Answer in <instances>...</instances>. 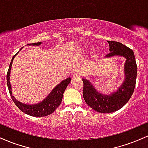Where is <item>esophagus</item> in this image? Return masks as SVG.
Here are the masks:
<instances>
[{"mask_svg":"<svg viewBox=\"0 0 148 148\" xmlns=\"http://www.w3.org/2000/svg\"><path fill=\"white\" fill-rule=\"evenodd\" d=\"M81 76V75L79 72H75V73H74V74H73V78H74V79H79Z\"/></svg>","mask_w":148,"mask_h":148,"instance_id":"obj_1","label":"esophagus"}]
</instances>
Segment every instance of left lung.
Masks as SVG:
<instances>
[{
    "instance_id": "1",
    "label": "left lung",
    "mask_w": 148,
    "mask_h": 148,
    "mask_svg": "<svg viewBox=\"0 0 148 148\" xmlns=\"http://www.w3.org/2000/svg\"><path fill=\"white\" fill-rule=\"evenodd\" d=\"M108 43L111 52L106 57L120 56L127 59L125 64V80L121 87L111 95H104L98 92L88 80L83 79L85 101L95 111L101 113L118 111L128 102L134 93L137 75V64L133 50L118 42L108 41Z\"/></svg>"
}]
</instances>
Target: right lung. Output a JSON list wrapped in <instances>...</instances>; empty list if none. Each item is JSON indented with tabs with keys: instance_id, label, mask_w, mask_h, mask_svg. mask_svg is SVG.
<instances>
[{
	"instance_id": "1",
	"label": "right lung",
	"mask_w": 148,
	"mask_h": 148,
	"mask_svg": "<svg viewBox=\"0 0 148 148\" xmlns=\"http://www.w3.org/2000/svg\"><path fill=\"white\" fill-rule=\"evenodd\" d=\"M42 42H36V43H33L32 45H41ZM16 53V54L13 56L11 62L10 64L9 69H8V73H7V85H8V90H9V92L10 96H11L12 99L14 101V103L16 104V106L19 108L20 110L23 113H26V114L31 115L34 117H44L49 115L55 111V110L60 106L61 101L62 99V96H63V93L65 90L66 88L68 86L69 82H70L71 79H68L64 80L60 84L58 85L55 88L53 89V90L51 92L49 95L46 97L45 100L42 101L41 103H37L35 105H28L22 103L19 101H16L15 98L12 95V90L11 86L10 84V69L12 67V62L13 59L15 57V56L18 53Z\"/></svg>"
}]
</instances>
